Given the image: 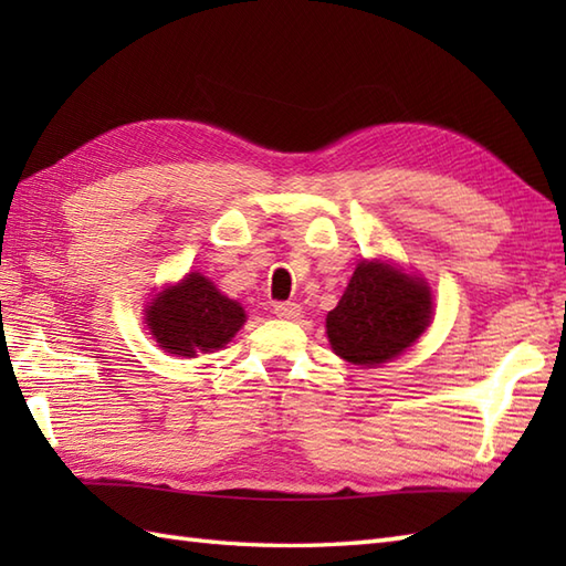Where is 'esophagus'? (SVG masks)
I'll return each instance as SVG.
<instances>
[{
	"label": "esophagus",
	"mask_w": 566,
	"mask_h": 566,
	"mask_svg": "<svg viewBox=\"0 0 566 566\" xmlns=\"http://www.w3.org/2000/svg\"><path fill=\"white\" fill-rule=\"evenodd\" d=\"M274 316L284 318V321H296V318H302V306L294 302H280V304H274Z\"/></svg>",
	"instance_id": "1"
}]
</instances>
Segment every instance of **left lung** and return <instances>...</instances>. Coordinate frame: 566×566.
I'll return each mask as SVG.
<instances>
[{"label": "left lung", "mask_w": 566, "mask_h": 566, "mask_svg": "<svg viewBox=\"0 0 566 566\" xmlns=\"http://www.w3.org/2000/svg\"><path fill=\"white\" fill-rule=\"evenodd\" d=\"M432 294L423 276L384 260H363L328 311L326 333L345 363L377 367L408 350L430 326Z\"/></svg>", "instance_id": "8db88e82"}]
</instances>
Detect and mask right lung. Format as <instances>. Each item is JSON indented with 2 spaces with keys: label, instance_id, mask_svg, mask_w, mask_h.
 <instances>
[{
  "label": "right lung",
  "instance_id": "add662e5",
  "mask_svg": "<svg viewBox=\"0 0 566 566\" xmlns=\"http://www.w3.org/2000/svg\"><path fill=\"white\" fill-rule=\"evenodd\" d=\"M150 335L165 353L195 357L221 350L243 328L245 311L199 272L155 294L146 308Z\"/></svg>",
  "mask_w": 566,
  "mask_h": 566
}]
</instances>
